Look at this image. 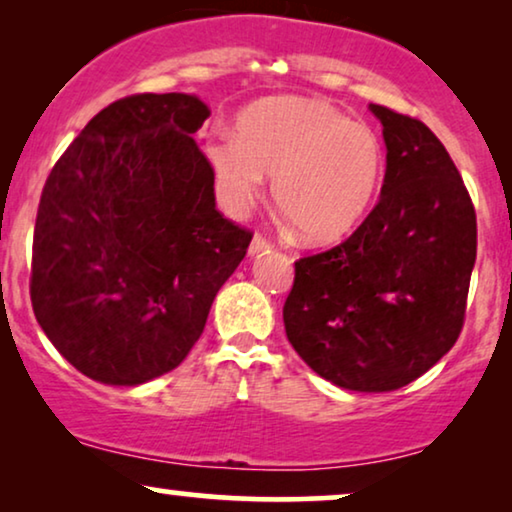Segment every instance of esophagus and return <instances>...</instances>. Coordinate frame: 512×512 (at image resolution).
Listing matches in <instances>:
<instances>
[{"instance_id":"obj_1","label":"esophagus","mask_w":512,"mask_h":512,"mask_svg":"<svg viewBox=\"0 0 512 512\" xmlns=\"http://www.w3.org/2000/svg\"><path fill=\"white\" fill-rule=\"evenodd\" d=\"M270 249H272V242H268V240H265V237H261V235H256L254 240H251V244H249V256L265 254V251H270Z\"/></svg>"}]
</instances>
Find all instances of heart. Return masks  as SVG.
Here are the masks:
<instances>
[{
	"instance_id": "1",
	"label": "heart",
	"mask_w": 512,
	"mask_h": 512,
	"mask_svg": "<svg viewBox=\"0 0 512 512\" xmlns=\"http://www.w3.org/2000/svg\"><path fill=\"white\" fill-rule=\"evenodd\" d=\"M205 156L228 214L247 212L268 174L277 207L312 244L338 242L359 226L387 165L373 128L307 97L251 104L237 118V135L216 130L207 137Z\"/></svg>"
}]
</instances>
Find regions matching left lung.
Masks as SVG:
<instances>
[{"instance_id":"left-lung-1","label":"left lung","mask_w":512,"mask_h":512,"mask_svg":"<svg viewBox=\"0 0 512 512\" xmlns=\"http://www.w3.org/2000/svg\"><path fill=\"white\" fill-rule=\"evenodd\" d=\"M387 146L380 202L338 247L296 261L286 338L349 391L401 389L464 326L478 226L464 179L417 118L370 104Z\"/></svg>"}]
</instances>
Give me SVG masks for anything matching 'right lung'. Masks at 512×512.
<instances>
[{
    "label": "right lung",
    "instance_id": "right-lung-1",
    "mask_svg": "<svg viewBox=\"0 0 512 512\" xmlns=\"http://www.w3.org/2000/svg\"><path fill=\"white\" fill-rule=\"evenodd\" d=\"M207 104L144 93L102 109L48 174L30 298L53 347L90 380L137 387L170 373L251 233L216 209L195 144Z\"/></svg>",
    "mask_w": 512,
    "mask_h": 512
}]
</instances>
